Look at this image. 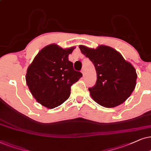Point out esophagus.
<instances>
[{"mask_svg":"<svg viewBox=\"0 0 151 151\" xmlns=\"http://www.w3.org/2000/svg\"><path fill=\"white\" fill-rule=\"evenodd\" d=\"M81 73L83 74V76L85 75V70H82V71H81Z\"/></svg>","mask_w":151,"mask_h":151,"instance_id":"esophagus-1","label":"esophagus"}]
</instances>
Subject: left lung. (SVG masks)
I'll list each match as a JSON object with an SVG mask.
<instances>
[{
	"instance_id": "obj_1",
	"label": "left lung",
	"mask_w": 151,
	"mask_h": 151,
	"mask_svg": "<svg viewBox=\"0 0 151 151\" xmlns=\"http://www.w3.org/2000/svg\"><path fill=\"white\" fill-rule=\"evenodd\" d=\"M79 47L93 63L96 72V84L88 88L92 99L105 108L126 101L137 83V74L132 64L109 46L101 45L94 49L80 45Z\"/></svg>"
}]
</instances>
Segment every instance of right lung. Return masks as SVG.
Wrapping results in <instances>:
<instances>
[{
	"instance_id": "obj_1",
	"label": "right lung",
	"mask_w": 151,
	"mask_h": 151,
	"mask_svg": "<svg viewBox=\"0 0 151 151\" xmlns=\"http://www.w3.org/2000/svg\"><path fill=\"white\" fill-rule=\"evenodd\" d=\"M74 49L50 44L40 50L27 68L25 80L30 92L37 102L49 109L65 102L70 95L71 86L82 77L68 60Z\"/></svg>"
}]
</instances>
